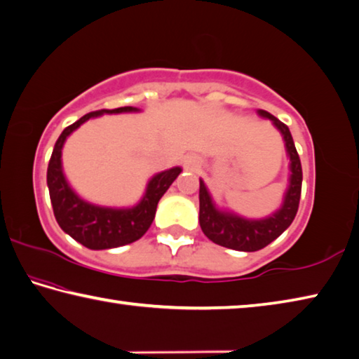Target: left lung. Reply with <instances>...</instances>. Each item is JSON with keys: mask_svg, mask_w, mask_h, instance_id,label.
Here are the masks:
<instances>
[{"mask_svg": "<svg viewBox=\"0 0 359 359\" xmlns=\"http://www.w3.org/2000/svg\"><path fill=\"white\" fill-rule=\"evenodd\" d=\"M259 115L271 119L276 128L280 130L285 142L287 154L290 157V184H288L280 210L266 219H259V221L244 219L233 215V212L221 211L212 203L208 189H206L203 181L200 180L198 221L203 233L219 246L243 250V252H255V250L266 248L269 243H273L276 238L280 236L290 227L298 212L301 184H303V168H301V161L298 151L294 148L290 129L279 121L278 118L273 116L271 113L259 110Z\"/></svg>", "mask_w": 359, "mask_h": 359, "instance_id": "8db88e82", "label": "left lung"}]
</instances>
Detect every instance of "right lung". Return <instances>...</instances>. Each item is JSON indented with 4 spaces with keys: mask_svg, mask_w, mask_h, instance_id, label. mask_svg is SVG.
Segmentation results:
<instances>
[{
    "mask_svg": "<svg viewBox=\"0 0 359 359\" xmlns=\"http://www.w3.org/2000/svg\"><path fill=\"white\" fill-rule=\"evenodd\" d=\"M138 111L135 107H119L113 110H96L86 113L79 121L67 126L61 132L55 143L52 157H50L47 168V186L52 200L53 215L62 231L72 236L75 241L83 244L85 248L93 250L119 248L130 244L147 233L149 225L153 224L157 203L167 192L173 181L181 173L180 167H173L165 172L154 175L149 180L140 203L132 208H105L96 206L81 200L67 184L61 167V149L66 138L88 121L90 118L100 116L104 113H124Z\"/></svg>",
    "mask_w": 359,
    "mask_h": 359,
    "instance_id": "right-lung-1",
    "label": "right lung"
}]
</instances>
